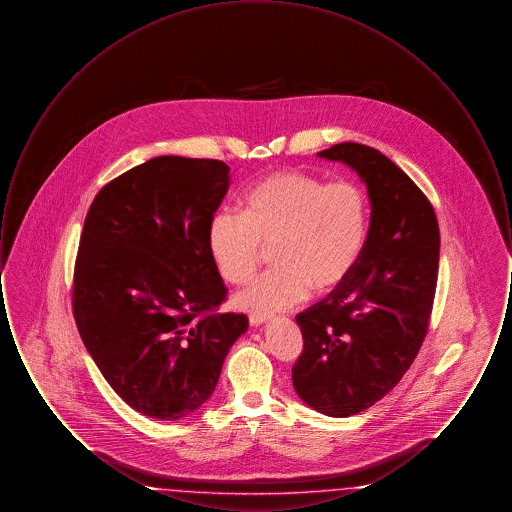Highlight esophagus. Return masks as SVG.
Segmentation results:
<instances>
[{"label":"esophagus","instance_id":"1","mask_svg":"<svg viewBox=\"0 0 512 512\" xmlns=\"http://www.w3.org/2000/svg\"><path fill=\"white\" fill-rule=\"evenodd\" d=\"M268 320H270V315H267V313H251L249 315V324L251 326H261V324H265Z\"/></svg>","mask_w":512,"mask_h":512}]
</instances>
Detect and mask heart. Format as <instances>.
<instances>
[{
	"label": "heart",
	"mask_w": 512,
	"mask_h": 512,
	"mask_svg": "<svg viewBox=\"0 0 512 512\" xmlns=\"http://www.w3.org/2000/svg\"><path fill=\"white\" fill-rule=\"evenodd\" d=\"M366 240V201L351 182L322 184L299 171L261 178L244 195L240 215L220 211L207 230L211 259L226 282L244 284L272 249L278 267L238 295L257 313L290 309L313 288L330 292L357 267Z\"/></svg>",
	"instance_id": "1"
}]
</instances>
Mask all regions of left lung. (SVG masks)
I'll list each match as a JSON object with an SVG mask.
<instances>
[{
  "label": "left lung",
  "mask_w": 512,
  "mask_h": 512,
  "mask_svg": "<svg viewBox=\"0 0 512 512\" xmlns=\"http://www.w3.org/2000/svg\"><path fill=\"white\" fill-rule=\"evenodd\" d=\"M361 176L370 228L347 280L299 313L297 395L318 413L351 416L380 401L426 338L439 267V226L428 197L374 147L343 142L318 153Z\"/></svg>",
  "instance_id": "left-lung-1"
}]
</instances>
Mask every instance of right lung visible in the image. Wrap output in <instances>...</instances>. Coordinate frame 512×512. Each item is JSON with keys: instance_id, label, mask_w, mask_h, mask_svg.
<instances>
[{"instance_id": "right-lung-1", "label": "right lung", "mask_w": 512, "mask_h": 512, "mask_svg": "<svg viewBox=\"0 0 512 512\" xmlns=\"http://www.w3.org/2000/svg\"><path fill=\"white\" fill-rule=\"evenodd\" d=\"M230 186L217 159L163 155L105 184L84 220L73 313L88 353L134 411L201 407L247 317L217 313L226 286L207 230Z\"/></svg>"}]
</instances>
